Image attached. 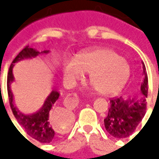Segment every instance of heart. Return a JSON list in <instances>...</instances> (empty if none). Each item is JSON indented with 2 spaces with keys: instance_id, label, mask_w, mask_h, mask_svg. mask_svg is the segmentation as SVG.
<instances>
[{
  "instance_id": "heart-1",
  "label": "heart",
  "mask_w": 159,
  "mask_h": 159,
  "mask_svg": "<svg viewBox=\"0 0 159 159\" xmlns=\"http://www.w3.org/2000/svg\"><path fill=\"white\" fill-rule=\"evenodd\" d=\"M83 73L90 74V83L98 93L112 94L126 83L129 70L116 52L100 49L80 56L77 63L70 62L65 67L66 76L72 79H82Z\"/></svg>"
}]
</instances>
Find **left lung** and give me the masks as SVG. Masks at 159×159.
<instances>
[{
    "label": "left lung",
    "mask_w": 159,
    "mask_h": 159,
    "mask_svg": "<svg viewBox=\"0 0 159 159\" xmlns=\"http://www.w3.org/2000/svg\"><path fill=\"white\" fill-rule=\"evenodd\" d=\"M143 66L144 79L140 84V93L131 97H119L110 100L108 115L104 119L105 128L111 135L121 139L129 136L145 116L147 109L148 78Z\"/></svg>",
    "instance_id": "obj_1"
}]
</instances>
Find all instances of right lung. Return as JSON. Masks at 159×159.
<instances>
[{
	"label": "right lung",
	"instance_id": "right-lung-1",
	"mask_svg": "<svg viewBox=\"0 0 159 159\" xmlns=\"http://www.w3.org/2000/svg\"><path fill=\"white\" fill-rule=\"evenodd\" d=\"M49 50H44L42 52H38L36 49L31 48L29 46H26L21 52H19L9 68L7 75V93H8L10 107L12 111V113L16 117L18 123L25 129L26 133L30 136L38 140L41 143H50L54 139L55 131L52 129V120L51 117V109L59 99V92L58 90H52L48 96L44 101L42 107L36 112L33 114H25L15 107L13 101V94L11 90V84L14 81V76L12 74V68L14 64L20 60L25 59L35 58L40 53H48ZM61 117L68 121V117L66 114H63Z\"/></svg>",
	"mask_w": 159,
	"mask_h": 159
}]
</instances>
